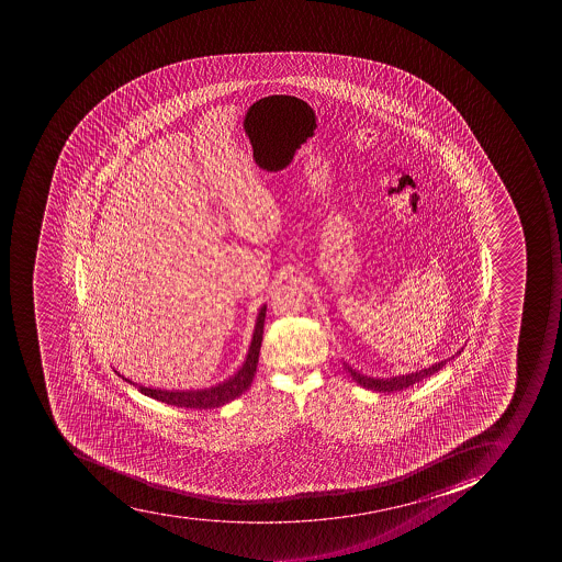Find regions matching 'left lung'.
Here are the masks:
<instances>
[{"label":"left lung","mask_w":562,"mask_h":562,"mask_svg":"<svg viewBox=\"0 0 562 562\" xmlns=\"http://www.w3.org/2000/svg\"><path fill=\"white\" fill-rule=\"evenodd\" d=\"M447 362L448 360H442V362L434 363V366H430L429 369H424V371L412 372V374H406V376L390 378V380H374V378L363 376V374L353 371L349 366H346V369H348L349 374L357 381L358 385L363 386V389L390 394V392H398V390L415 385V383L425 380V378L432 376L436 372L441 371L442 367L447 366Z\"/></svg>","instance_id":"1"}]
</instances>
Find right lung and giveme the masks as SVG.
Segmentation results:
<instances>
[{
  "label": "right lung",
  "mask_w": 562,
  "mask_h": 562,
  "mask_svg": "<svg viewBox=\"0 0 562 562\" xmlns=\"http://www.w3.org/2000/svg\"><path fill=\"white\" fill-rule=\"evenodd\" d=\"M267 305L261 307L258 313L257 327L252 334L251 346H249L246 362L240 367L239 372L234 374L231 380L223 381L220 385L211 386L205 390H188V392H170V390L146 389V386L137 385L133 381H128L132 385L137 386L140 394L147 397L156 398L159 403L170 404L177 407H191V409H213V407L223 406L231 403L234 398L243 395L246 390L251 386L252 378L257 372L258 355H260L261 339H263V325H266Z\"/></svg>",
  "instance_id": "obj_1"
}]
</instances>
